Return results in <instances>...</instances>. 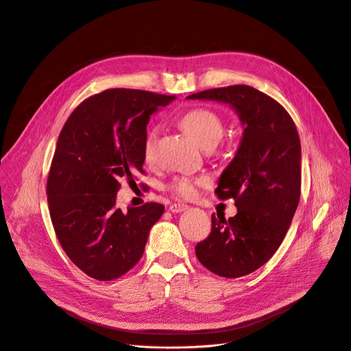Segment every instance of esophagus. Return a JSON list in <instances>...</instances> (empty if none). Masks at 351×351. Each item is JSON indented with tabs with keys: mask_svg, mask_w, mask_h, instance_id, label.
I'll use <instances>...</instances> for the list:
<instances>
[{
	"mask_svg": "<svg viewBox=\"0 0 351 351\" xmlns=\"http://www.w3.org/2000/svg\"><path fill=\"white\" fill-rule=\"evenodd\" d=\"M187 208H189V206H186V204H179V203H178V204L175 203V204H171V206H169V211H171V213H182V211H184V210H187Z\"/></svg>",
	"mask_w": 351,
	"mask_h": 351,
	"instance_id": "obj_1",
	"label": "esophagus"
}]
</instances>
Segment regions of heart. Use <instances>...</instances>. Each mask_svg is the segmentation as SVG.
<instances>
[{"mask_svg": "<svg viewBox=\"0 0 351 351\" xmlns=\"http://www.w3.org/2000/svg\"><path fill=\"white\" fill-rule=\"evenodd\" d=\"M180 124L183 129L192 136L202 147L207 145H215L219 138L222 137V133H224V125H222V121L219 116L204 108H197L189 110L182 119ZM156 140V129H152L148 132L145 141H144V158L151 159L152 152H154V145ZM206 179H193V178H179L171 184V190L180 196V197H192L196 192V186L204 183Z\"/></svg>", "mask_w": 351, "mask_h": 351, "instance_id": "b5f03b06", "label": "heart"}]
</instances>
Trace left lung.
Listing matches in <instances>:
<instances>
[{
    "label": "left lung",
    "mask_w": 351,
    "mask_h": 351,
    "mask_svg": "<svg viewBox=\"0 0 351 351\" xmlns=\"http://www.w3.org/2000/svg\"><path fill=\"white\" fill-rule=\"evenodd\" d=\"M186 99L226 104L239 117L242 137L215 193L235 199L234 217L211 215V234L196 246L199 262L238 278L263 266L281 245L301 195V141L287 110L247 85L215 88Z\"/></svg>",
    "instance_id": "1"
}]
</instances>
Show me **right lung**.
Returning a JSON list of instances; mask_svg holds the SVG:
<instances>
[{"label":"right lung","instance_id":"right-lung-1","mask_svg":"<svg viewBox=\"0 0 351 351\" xmlns=\"http://www.w3.org/2000/svg\"><path fill=\"white\" fill-rule=\"evenodd\" d=\"M175 97L108 89L84 101L58 136L47 179L56 235L71 262L101 281L114 280L141 259L149 230L165 207L116 208L120 180L143 173L151 114Z\"/></svg>","mask_w":351,"mask_h":351}]
</instances>
